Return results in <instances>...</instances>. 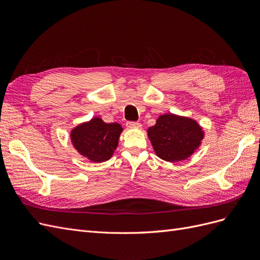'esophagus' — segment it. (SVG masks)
<instances>
[{"label": "esophagus", "instance_id": "1", "mask_svg": "<svg viewBox=\"0 0 260 260\" xmlns=\"http://www.w3.org/2000/svg\"><path fill=\"white\" fill-rule=\"evenodd\" d=\"M127 127L131 129H140L141 128V123L138 121H128L127 122Z\"/></svg>", "mask_w": 260, "mask_h": 260}]
</instances>
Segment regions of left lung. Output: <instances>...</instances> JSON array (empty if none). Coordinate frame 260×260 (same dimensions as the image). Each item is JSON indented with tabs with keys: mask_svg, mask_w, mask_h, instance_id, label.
Wrapping results in <instances>:
<instances>
[{
	"mask_svg": "<svg viewBox=\"0 0 260 260\" xmlns=\"http://www.w3.org/2000/svg\"><path fill=\"white\" fill-rule=\"evenodd\" d=\"M147 136L156 155L167 161L186 159L201 145L204 132L199 123L186 117L166 114L149 127Z\"/></svg>",
	"mask_w": 260,
	"mask_h": 260,
	"instance_id": "8db88e82",
	"label": "left lung"
}]
</instances>
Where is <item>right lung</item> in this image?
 Returning <instances> with one entry per match:
<instances>
[{
	"instance_id": "1",
	"label": "right lung",
	"mask_w": 260,
	"mask_h": 260,
	"mask_svg": "<svg viewBox=\"0 0 260 260\" xmlns=\"http://www.w3.org/2000/svg\"><path fill=\"white\" fill-rule=\"evenodd\" d=\"M121 131L119 123H106L96 117L76 127L70 139L81 155L94 162H103L113 156Z\"/></svg>"
}]
</instances>
